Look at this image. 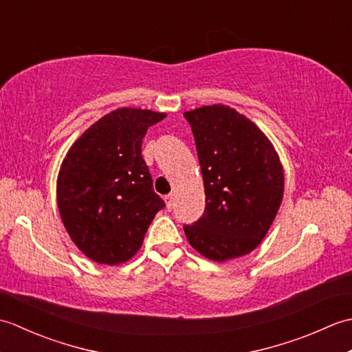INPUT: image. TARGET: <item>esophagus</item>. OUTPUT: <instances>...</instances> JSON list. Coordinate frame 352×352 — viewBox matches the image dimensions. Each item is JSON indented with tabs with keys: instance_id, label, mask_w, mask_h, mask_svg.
<instances>
[{
	"instance_id": "1",
	"label": "esophagus",
	"mask_w": 352,
	"mask_h": 352,
	"mask_svg": "<svg viewBox=\"0 0 352 352\" xmlns=\"http://www.w3.org/2000/svg\"><path fill=\"white\" fill-rule=\"evenodd\" d=\"M174 201H175V193H168L166 197H164V203H166V208L170 212L172 208H174Z\"/></svg>"
}]
</instances>
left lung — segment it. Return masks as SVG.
Wrapping results in <instances>:
<instances>
[{"mask_svg": "<svg viewBox=\"0 0 352 352\" xmlns=\"http://www.w3.org/2000/svg\"><path fill=\"white\" fill-rule=\"evenodd\" d=\"M204 180L206 210L184 226L204 257L226 261L256 250L272 226L284 192V172L258 126L222 104L186 111Z\"/></svg>", "mask_w": 352, "mask_h": 352, "instance_id": "left-lung-1", "label": "left lung"}]
</instances>
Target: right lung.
I'll return each mask as SVG.
<instances>
[{"label":"right lung","instance_id":"add662e5","mask_svg":"<svg viewBox=\"0 0 352 352\" xmlns=\"http://www.w3.org/2000/svg\"><path fill=\"white\" fill-rule=\"evenodd\" d=\"M164 118L153 110H113L89 126L65 157L58 212L72 242L96 263L130 260L164 207L142 157L146 130Z\"/></svg>","mask_w":352,"mask_h":352}]
</instances>
